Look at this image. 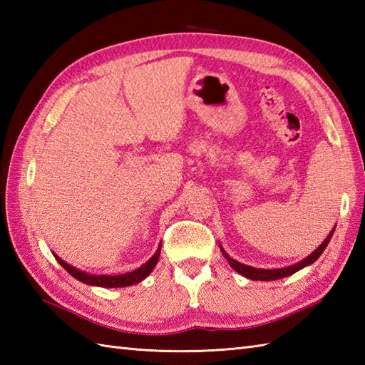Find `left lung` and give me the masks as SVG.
Wrapping results in <instances>:
<instances>
[{
  "label": "left lung",
  "mask_w": 365,
  "mask_h": 365,
  "mask_svg": "<svg viewBox=\"0 0 365 365\" xmlns=\"http://www.w3.org/2000/svg\"><path fill=\"white\" fill-rule=\"evenodd\" d=\"M334 230H336V227L329 232L328 237L324 238V242H323L319 247H317V250H315L312 254H309L306 259H302L301 262L293 263V265L284 267V268H268V269H267V268H255V267L245 265V263H240L238 260L232 259L230 255H229L226 251H224V247H222L221 245H220V250H221L224 257H226V260L229 262V265H230L232 268H234V269L237 271V273L242 274V276H245V277H247V279H252V281H276V279L287 277V276H290V274H293V273H297V271L302 269L304 267L312 265V263L323 254V251L327 250V246H328V243L331 242V238H332V234H334Z\"/></svg>",
  "instance_id": "left-lung-1"
}]
</instances>
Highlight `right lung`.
Wrapping results in <instances>:
<instances>
[{"instance_id":"obj_1","label":"right lung","mask_w":365,"mask_h":365,"mask_svg":"<svg viewBox=\"0 0 365 365\" xmlns=\"http://www.w3.org/2000/svg\"><path fill=\"white\" fill-rule=\"evenodd\" d=\"M160 252H161V243L158 245V250L155 251V254L144 263V265L136 268L135 271H130V273L114 274V276L113 274H91V273H86V271H81L78 268L68 265L67 262H64L63 259L58 257L56 254H53V255L61 263V267H63L68 274H72L75 279H78L80 282L88 284V285H94V287H103V289H118V287H128V285H135L138 282L144 281V279L152 273V269L155 268V265L158 263Z\"/></svg>"}]
</instances>
